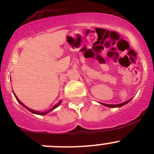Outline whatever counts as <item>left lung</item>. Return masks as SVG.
Returning a JSON list of instances; mask_svg holds the SVG:
<instances>
[{
  "instance_id": "1",
  "label": "left lung",
  "mask_w": 154,
  "mask_h": 154,
  "mask_svg": "<svg viewBox=\"0 0 154 154\" xmlns=\"http://www.w3.org/2000/svg\"><path fill=\"white\" fill-rule=\"evenodd\" d=\"M130 100H127L126 102H124V103H119V104H106V103H101V104H103V106H108V107H112V108H114V107H120V106H124V105L126 104V103H128L129 101H130Z\"/></svg>"
}]
</instances>
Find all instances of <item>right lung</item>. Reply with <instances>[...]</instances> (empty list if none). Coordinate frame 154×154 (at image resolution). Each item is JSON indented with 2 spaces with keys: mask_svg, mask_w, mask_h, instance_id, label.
<instances>
[{
  "mask_svg": "<svg viewBox=\"0 0 154 154\" xmlns=\"http://www.w3.org/2000/svg\"><path fill=\"white\" fill-rule=\"evenodd\" d=\"M13 94H14V95H15V98H16V100H18V103H20V104L21 105V106H24V108H26V109H27V110H29V112H32V113H33V114H36V115H41V116H44V115H46V114H47V113L49 112H51V111H52V110H54V109H55V108H57V107L59 105H60V103H61V102H62V100H60V101H59L58 103H57V104L55 105V106H54V107H53L52 109H50V110H48V111L45 112H38V111H35V110H33V109H29V108H28V107H27V106H26L25 105H24V103H22V102H21V101H20V100H19V99H18V97H17V96L15 95V93L13 92Z\"/></svg>",
  "mask_w": 154,
  "mask_h": 154,
  "instance_id": "1",
  "label": "right lung"
}]
</instances>
